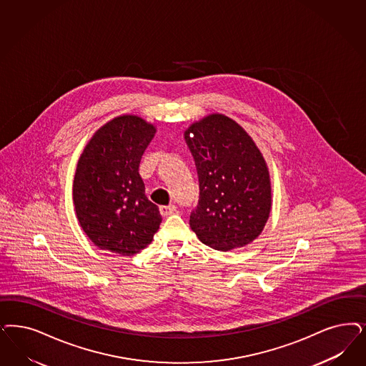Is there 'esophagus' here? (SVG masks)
<instances>
[{
  "label": "esophagus",
  "instance_id": "esophagus-1",
  "mask_svg": "<svg viewBox=\"0 0 366 366\" xmlns=\"http://www.w3.org/2000/svg\"><path fill=\"white\" fill-rule=\"evenodd\" d=\"M176 211V205H161L159 212L162 216H169Z\"/></svg>",
  "mask_w": 366,
  "mask_h": 366
}]
</instances>
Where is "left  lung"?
Here are the masks:
<instances>
[{
    "label": "left lung",
    "instance_id": "left-lung-1",
    "mask_svg": "<svg viewBox=\"0 0 366 366\" xmlns=\"http://www.w3.org/2000/svg\"><path fill=\"white\" fill-rule=\"evenodd\" d=\"M185 142L200 188L190 228L216 250L249 244L262 232L272 208L262 154L246 131L224 114H209L192 124Z\"/></svg>",
    "mask_w": 366,
    "mask_h": 366
}]
</instances>
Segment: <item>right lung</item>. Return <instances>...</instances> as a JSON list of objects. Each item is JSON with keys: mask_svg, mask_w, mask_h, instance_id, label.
<instances>
[{"mask_svg": "<svg viewBox=\"0 0 366 366\" xmlns=\"http://www.w3.org/2000/svg\"><path fill=\"white\" fill-rule=\"evenodd\" d=\"M155 134L138 116H119L90 139L74 177L78 222L101 250L132 255L152 243L162 222L144 193L142 155Z\"/></svg>", "mask_w": 366, "mask_h": 366, "instance_id": "obj_1", "label": "right lung"}]
</instances>
